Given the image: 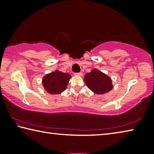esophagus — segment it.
Listing matches in <instances>:
<instances>
[{
  "label": "esophagus",
  "instance_id": "34e87169",
  "mask_svg": "<svg viewBox=\"0 0 154 154\" xmlns=\"http://www.w3.org/2000/svg\"><path fill=\"white\" fill-rule=\"evenodd\" d=\"M75 75H76V76H80V77H82V76H83V72H75V73L74 74Z\"/></svg>",
  "mask_w": 154,
  "mask_h": 154
}]
</instances>
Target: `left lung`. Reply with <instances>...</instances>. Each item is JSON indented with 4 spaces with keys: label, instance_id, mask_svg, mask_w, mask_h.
Segmentation results:
<instances>
[{
    "label": "left lung",
    "instance_id": "8db88e82",
    "mask_svg": "<svg viewBox=\"0 0 154 154\" xmlns=\"http://www.w3.org/2000/svg\"><path fill=\"white\" fill-rule=\"evenodd\" d=\"M84 82L89 89L98 94L107 93L113 88L111 78L96 69L85 75Z\"/></svg>",
    "mask_w": 154,
    "mask_h": 154
}]
</instances>
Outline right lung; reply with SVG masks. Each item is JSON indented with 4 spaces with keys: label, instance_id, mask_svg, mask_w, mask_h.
I'll return each mask as SVG.
<instances>
[{
    "label": "right lung",
    "instance_id": "1",
    "mask_svg": "<svg viewBox=\"0 0 154 154\" xmlns=\"http://www.w3.org/2000/svg\"><path fill=\"white\" fill-rule=\"evenodd\" d=\"M71 75L60 71L46 75L43 79V84L45 90L51 94H58L66 90Z\"/></svg>",
    "mask_w": 154,
    "mask_h": 154
}]
</instances>
